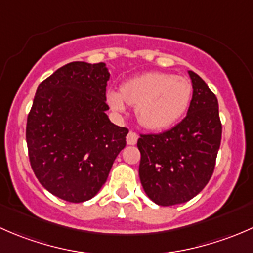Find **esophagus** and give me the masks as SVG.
<instances>
[{"label":"esophagus","instance_id":"obj_1","mask_svg":"<svg viewBox=\"0 0 253 253\" xmlns=\"http://www.w3.org/2000/svg\"><path fill=\"white\" fill-rule=\"evenodd\" d=\"M137 139H138V134H137L136 132L129 131V132H128V134H127V137H126L127 144H131V145L136 144V143H137Z\"/></svg>","mask_w":253,"mask_h":253}]
</instances>
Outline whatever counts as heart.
I'll list each match as a JSON object with an SVG mask.
<instances>
[{"instance_id":"heart-1","label":"heart","mask_w":253,"mask_h":253,"mask_svg":"<svg viewBox=\"0 0 253 253\" xmlns=\"http://www.w3.org/2000/svg\"><path fill=\"white\" fill-rule=\"evenodd\" d=\"M192 84L187 78L169 73L150 72L124 83L121 90L109 89L106 100L116 112L126 104L136 106V117L148 129H162L175 124L188 108Z\"/></svg>"}]
</instances>
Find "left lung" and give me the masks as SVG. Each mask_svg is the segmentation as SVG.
Segmentation results:
<instances>
[{
    "instance_id": "obj_1",
    "label": "left lung",
    "mask_w": 253,
    "mask_h": 253,
    "mask_svg": "<svg viewBox=\"0 0 253 253\" xmlns=\"http://www.w3.org/2000/svg\"><path fill=\"white\" fill-rule=\"evenodd\" d=\"M192 100L185 119L169 131L141 134L139 178L148 197L159 206L185 203L213 175L221 141L218 99L197 73L188 71Z\"/></svg>"
}]
</instances>
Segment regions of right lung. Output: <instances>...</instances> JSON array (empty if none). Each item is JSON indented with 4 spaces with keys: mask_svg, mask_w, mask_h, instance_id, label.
I'll return each mask as SVG.
<instances>
[{
    "mask_svg": "<svg viewBox=\"0 0 253 253\" xmlns=\"http://www.w3.org/2000/svg\"><path fill=\"white\" fill-rule=\"evenodd\" d=\"M105 63H67L42 81L28 115V153L32 169L50 193L81 203L106 182L126 145L128 129L105 114Z\"/></svg>",
    "mask_w": 253,
    "mask_h": 253,
    "instance_id": "right-lung-1",
    "label": "right lung"
}]
</instances>
